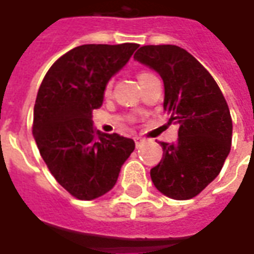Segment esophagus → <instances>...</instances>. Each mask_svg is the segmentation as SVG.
<instances>
[{"instance_id":"34e87169","label":"esophagus","mask_w":254,"mask_h":254,"mask_svg":"<svg viewBox=\"0 0 254 254\" xmlns=\"http://www.w3.org/2000/svg\"><path fill=\"white\" fill-rule=\"evenodd\" d=\"M144 139L143 137H134V143H136V147H140V146H143L144 144Z\"/></svg>"}]
</instances>
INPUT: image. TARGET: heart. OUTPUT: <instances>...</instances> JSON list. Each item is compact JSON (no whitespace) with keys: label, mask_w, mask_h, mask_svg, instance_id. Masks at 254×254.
I'll use <instances>...</instances> for the list:
<instances>
[{"label":"heart","mask_w":254,"mask_h":254,"mask_svg":"<svg viewBox=\"0 0 254 254\" xmlns=\"http://www.w3.org/2000/svg\"><path fill=\"white\" fill-rule=\"evenodd\" d=\"M151 73H147V72H141V73H139V76H137V79H139V82H141L144 77L150 76ZM111 93V82H108V83L105 84V89H104V94L105 96H108Z\"/></svg>","instance_id":"b5f03b06"}]
</instances>
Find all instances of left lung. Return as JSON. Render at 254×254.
<instances>
[{
	"label": "left lung",
	"mask_w": 254,
	"mask_h": 254,
	"mask_svg": "<svg viewBox=\"0 0 254 254\" xmlns=\"http://www.w3.org/2000/svg\"><path fill=\"white\" fill-rule=\"evenodd\" d=\"M133 58L161 76L164 111L179 125L177 143L161 141L163 160L150 171L151 181L171 199H192L217 178L229 154L228 104L213 76L184 48L143 46Z\"/></svg>",
	"instance_id": "8db88e82"
}]
</instances>
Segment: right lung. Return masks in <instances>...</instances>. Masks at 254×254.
<instances>
[{
  "label": "right lung",
  "mask_w": 254,
  "mask_h": 254,
  "mask_svg": "<svg viewBox=\"0 0 254 254\" xmlns=\"http://www.w3.org/2000/svg\"><path fill=\"white\" fill-rule=\"evenodd\" d=\"M134 43L84 44L58 58L37 93L33 136L57 182L79 200L110 192L134 141L93 127L108 80L127 65Z\"/></svg>",
  "instance_id": "right-lung-1"
}]
</instances>
